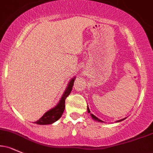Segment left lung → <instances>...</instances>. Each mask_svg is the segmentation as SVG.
Returning <instances> with one entry per match:
<instances>
[{
	"instance_id": "8db88e82",
	"label": "left lung",
	"mask_w": 153,
	"mask_h": 153,
	"mask_svg": "<svg viewBox=\"0 0 153 153\" xmlns=\"http://www.w3.org/2000/svg\"><path fill=\"white\" fill-rule=\"evenodd\" d=\"M88 113H90V109H89V108L88 107ZM91 114V113H90ZM91 117H92L93 119H94V120H96V121H97V122H103V121H101V119H99V118H97V117H96V116H94V114H91ZM124 119H120V120H118V121H117V122H122V121H123L124 120Z\"/></svg>"
}]
</instances>
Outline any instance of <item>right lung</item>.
Returning <instances> with one entry per match:
<instances>
[{
    "label": "right lung",
    "instance_id": "1",
    "mask_svg": "<svg viewBox=\"0 0 153 153\" xmlns=\"http://www.w3.org/2000/svg\"><path fill=\"white\" fill-rule=\"evenodd\" d=\"M74 80L75 77L72 78L68 84V88H66L65 91L63 94L62 98H61L60 101L58 103V104L54 108H51L50 110L47 111L46 113L44 114L39 120L35 122V124H42V125H45V124H51L52 123L55 122L58 119L62 117L63 112L65 110V99L66 98L69 96L72 91V88L74 85Z\"/></svg>",
    "mask_w": 153,
    "mask_h": 153
}]
</instances>
